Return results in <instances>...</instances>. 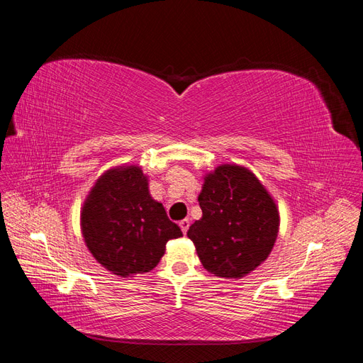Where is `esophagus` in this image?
I'll return each instance as SVG.
<instances>
[{
  "instance_id": "1",
  "label": "esophagus",
  "mask_w": 363,
  "mask_h": 363,
  "mask_svg": "<svg viewBox=\"0 0 363 363\" xmlns=\"http://www.w3.org/2000/svg\"><path fill=\"white\" fill-rule=\"evenodd\" d=\"M179 225H180V228H182L183 235H186V233H188V230H189V225H191L189 219H182V221L179 223Z\"/></svg>"
}]
</instances>
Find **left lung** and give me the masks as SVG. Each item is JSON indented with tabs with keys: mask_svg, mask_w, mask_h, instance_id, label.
I'll return each mask as SVG.
<instances>
[{
	"mask_svg": "<svg viewBox=\"0 0 363 363\" xmlns=\"http://www.w3.org/2000/svg\"><path fill=\"white\" fill-rule=\"evenodd\" d=\"M203 218L188 232L203 267L215 276L240 279L268 257L279 233L276 203L242 167L223 164L204 179Z\"/></svg>",
	"mask_w": 363,
	"mask_h": 363,
	"instance_id": "left-lung-1",
	"label": "left lung"
}]
</instances>
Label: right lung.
<instances>
[{
    "label": "right lung",
    "mask_w": 363,
    "mask_h": 363,
    "mask_svg": "<svg viewBox=\"0 0 363 363\" xmlns=\"http://www.w3.org/2000/svg\"><path fill=\"white\" fill-rule=\"evenodd\" d=\"M82 230L92 256L118 276L151 271L168 240L183 236L162 203L150 196L138 167L112 169L95 183L83 207Z\"/></svg>",
    "instance_id": "right-lung-1"
}]
</instances>
